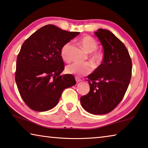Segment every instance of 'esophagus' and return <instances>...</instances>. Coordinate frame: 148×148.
I'll list each match as a JSON object with an SVG mask.
<instances>
[{
    "mask_svg": "<svg viewBox=\"0 0 148 148\" xmlns=\"http://www.w3.org/2000/svg\"><path fill=\"white\" fill-rule=\"evenodd\" d=\"M76 82L77 83H78V82H80L82 81V79H79V78H78V77H76Z\"/></svg>",
    "mask_w": 148,
    "mask_h": 148,
    "instance_id": "esophagus-1",
    "label": "esophagus"
}]
</instances>
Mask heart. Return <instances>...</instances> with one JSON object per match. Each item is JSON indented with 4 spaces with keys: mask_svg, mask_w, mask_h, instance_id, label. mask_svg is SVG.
<instances>
[{
    "mask_svg": "<svg viewBox=\"0 0 148 148\" xmlns=\"http://www.w3.org/2000/svg\"><path fill=\"white\" fill-rule=\"evenodd\" d=\"M79 44L88 53H91L90 59L97 64H99L103 59V53L101 51L96 50L98 47V42L92 36L86 35L82 37L79 40ZM72 47L71 42H67L62 46L61 49V56L64 61L68 62L71 60V50ZM93 69V66L90 62L77 63L74 62L67 65L65 69L66 72L70 74L76 76H86L91 73Z\"/></svg>",
    "mask_w": 148,
    "mask_h": 148,
    "instance_id": "obj_1",
    "label": "heart"
}]
</instances>
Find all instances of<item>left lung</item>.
I'll list each match as a JSON object with an SVG mask.
<instances>
[{"label": "left lung", "instance_id": "1", "mask_svg": "<svg viewBox=\"0 0 148 148\" xmlns=\"http://www.w3.org/2000/svg\"><path fill=\"white\" fill-rule=\"evenodd\" d=\"M103 46L104 58L87 76L90 91L80 98L85 110L95 115L112 111L123 98L131 81L132 61L124 44L110 31L95 32Z\"/></svg>", "mask_w": 148, "mask_h": 148}]
</instances>
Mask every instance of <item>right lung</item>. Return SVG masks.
<instances>
[{"label": "right lung", "mask_w": 148, "mask_h": 148, "mask_svg": "<svg viewBox=\"0 0 148 148\" xmlns=\"http://www.w3.org/2000/svg\"><path fill=\"white\" fill-rule=\"evenodd\" d=\"M79 34L47 25L23 42L17 57L15 79L19 94L30 108L45 112L56 106L62 91L76 84L64 71L62 46Z\"/></svg>", "instance_id": "obj_1"}]
</instances>
